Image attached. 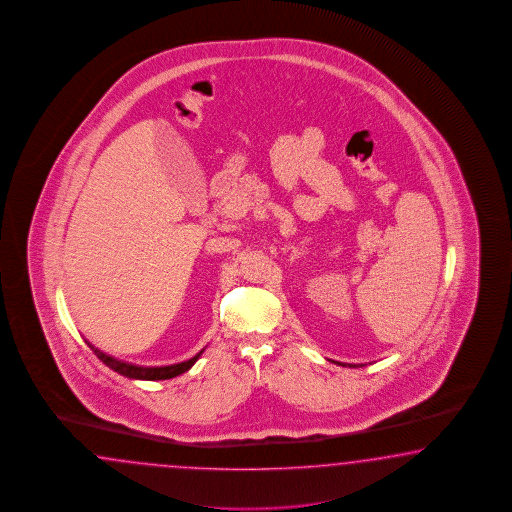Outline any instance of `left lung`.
Listing matches in <instances>:
<instances>
[{"label": "left lung", "mask_w": 512, "mask_h": 512, "mask_svg": "<svg viewBox=\"0 0 512 512\" xmlns=\"http://www.w3.org/2000/svg\"><path fill=\"white\" fill-rule=\"evenodd\" d=\"M341 366H345V364H341Z\"/></svg>", "instance_id": "obj_1"}]
</instances>
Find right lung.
Here are the masks:
<instances>
[{"mask_svg":"<svg viewBox=\"0 0 512 512\" xmlns=\"http://www.w3.org/2000/svg\"><path fill=\"white\" fill-rule=\"evenodd\" d=\"M87 345L91 347L92 353L96 354V356L104 362L105 366L111 367L113 371H117V373L128 377V379L139 380H165L178 377V375H182V373L189 371L191 367L195 366V362L200 358V354L204 353V349H202V351L195 354L193 358H189V360H185V362H180V364H172V366L146 367L135 366V364H130V362L117 360V358H113V356H109V354L102 353L100 349H96L89 341H87Z\"/></svg>","mask_w":512,"mask_h":512,"instance_id":"1","label":"right lung"}]
</instances>
